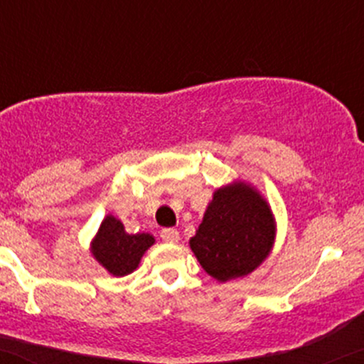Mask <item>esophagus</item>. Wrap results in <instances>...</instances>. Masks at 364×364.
<instances>
[{
    "label": "esophagus",
    "mask_w": 364,
    "mask_h": 364,
    "mask_svg": "<svg viewBox=\"0 0 364 364\" xmlns=\"http://www.w3.org/2000/svg\"><path fill=\"white\" fill-rule=\"evenodd\" d=\"M161 238L164 242L176 243L179 240V233L174 230V228H164V230L161 231Z\"/></svg>",
    "instance_id": "esophagus-1"
}]
</instances>
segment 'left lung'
<instances>
[{
    "label": "left lung",
    "mask_w": 364,
    "mask_h": 364,
    "mask_svg": "<svg viewBox=\"0 0 364 364\" xmlns=\"http://www.w3.org/2000/svg\"><path fill=\"white\" fill-rule=\"evenodd\" d=\"M273 238V214L264 198L250 186L235 183L215 191L190 247L210 277L226 282L261 264Z\"/></svg>",
    "instance_id": "left-lung-1"
}]
</instances>
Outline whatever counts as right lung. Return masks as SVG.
Segmentation results:
<instances>
[{
  "label": "right lung",
  "instance_id": "add662e5",
  "mask_svg": "<svg viewBox=\"0 0 364 364\" xmlns=\"http://www.w3.org/2000/svg\"><path fill=\"white\" fill-rule=\"evenodd\" d=\"M150 245H154L151 235L126 233L119 219L107 215L93 242V255L112 274L124 277L136 269L139 259Z\"/></svg>",
  "mask_w": 364,
  "mask_h": 364
}]
</instances>
